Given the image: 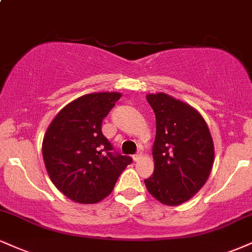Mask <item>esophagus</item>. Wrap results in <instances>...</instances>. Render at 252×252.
<instances>
[{"instance_id": "1", "label": "esophagus", "mask_w": 252, "mask_h": 252, "mask_svg": "<svg viewBox=\"0 0 252 252\" xmlns=\"http://www.w3.org/2000/svg\"><path fill=\"white\" fill-rule=\"evenodd\" d=\"M141 158H142V154H136V155L132 156V159H134L135 162H138Z\"/></svg>"}]
</instances>
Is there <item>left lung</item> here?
I'll return each instance as SVG.
<instances>
[{"label": "left lung", "instance_id": "obj_1", "mask_svg": "<svg viewBox=\"0 0 252 252\" xmlns=\"http://www.w3.org/2000/svg\"><path fill=\"white\" fill-rule=\"evenodd\" d=\"M156 115L153 145L155 170L144 181L154 198L180 205L192 198L208 181L215 147L205 120L195 108L168 94H148Z\"/></svg>", "mask_w": 252, "mask_h": 252}]
</instances>
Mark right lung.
Instances as JSON below:
<instances>
[{
  "instance_id": "obj_1",
  "label": "right lung",
  "mask_w": 252,
  "mask_h": 252,
  "mask_svg": "<svg viewBox=\"0 0 252 252\" xmlns=\"http://www.w3.org/2000/svg\"><path fill=\"white\" fill-rule=\"evenodd\" d=\"M122 94L92 93L61 109L45 131L42 155L51 182L63 195L81 204L101 202L132 159L111 153L102 121Z\"/></svg>"
}]
</instances>
